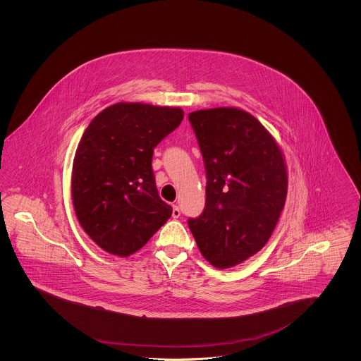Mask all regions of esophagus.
<instances>
[{"label": "esophagus", "mask_w": 361, "mask_h": 361, "mask_svg": "<svg viewBox=\"0 0 361 361\" xmlns=\"http://www.w3.org/2000/svg\"><path fill=\"white\" fill-rule=\"evenodd\" d=\"M180 215H181V211H180V208H178V206H177V204H173V218H178Z\"/></svg>", "instance_id": "1"}]
</instances>
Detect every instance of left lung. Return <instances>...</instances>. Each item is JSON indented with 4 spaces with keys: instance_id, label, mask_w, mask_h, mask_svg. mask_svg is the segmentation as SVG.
<instances>
[{
    "instance_id": "8db88e82",
    "label": "left lung",
    "mask_w": 361,
    "mask_h": 361,
    "mask_svg": "<svg viewBox=\"0 0 361 361\" xmlns=\"http://www.w3.org/2000/svg\"><path fill=\"white\" fill-rule=\"evenodd\" d=\"M189 123L206 168V207L188 226L215 268L235 267L272 235L287 197L288 177L275 139L238 108L195 111Z\"/></svg>"
}]
</instances>
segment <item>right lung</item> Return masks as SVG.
I'll list each match as a JSON object with an SVG mask.
<instances>
[{"mask_svg":"<svg viewBox=\"0 0 361 361\" xmlns=\"http://www.w3.org/2000/svg\"><path fill=\"white\" fill-rule=\"evenodd\" d=\"M183 118L181 108L118 103L87 126L73 162L71 197L81 227L105 252L135 253L172 216L152 161Z\"/></svg>","mask_w":361,"mask_h":361,"instance_id":"right-lung-1","label":"right lung"}]
</instances>
